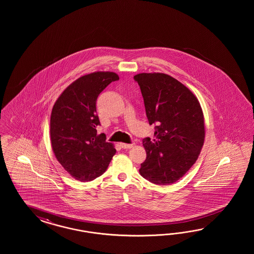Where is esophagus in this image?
Returning <instances> with one entry per match:
<instances>
[{"label":"esophagus","instance_id":"1","mask_svg":"<svg viewBox=\"0 0 254 254\" xmlns=\"http://www.w3.org/2000/svg\"><path fill=\"white\" fill-rule=\"evenodd\" d=\"M120 146L122 147V148H124V149H130V148H132V144H127V143H123V142H121L120 143Z\"/></svg>","mask_w":254,"mask_h":254}]
</instances>
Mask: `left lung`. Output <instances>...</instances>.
Listing matches in <instances>:
<instances>
[{
	"instance_id": "8db88e82",
	"label": "left lung",
	"mask_w": 254,
	"mask_h": 254,
	"mask_svg": "<svg viewBox=\"0 0 254 254\" xmlns=\"http://www.w3.org/2000/svg\"><path fill=\"white\" fill-rule=\"evenodd\" d=\"M147 118L154 124V138H143L146 159L139 173L159 185L176 183L198 158L205 139V122L193 93L166 73H138Z\"/></svg>"
}]
</instances>
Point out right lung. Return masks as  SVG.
<instances>
[{
    "instance_id": "1",
    "label": "right lung",
    "mask_w": 254,
    "mask_h": 254,
    "mask_svg": "<svg viewBox=\"0 0 254 254\" xmlns=\"http://www.w3.org/2000/svg\"><path fill=\"white\" fill-rule=\"evenodd\" d=\"M119 80L113 71H95L72 82L56 100L50 118L51 145L57 160L80 182L102 175L116 154L100 125L96 101L100 92Z\"/></svg>"
}]
</instances>
